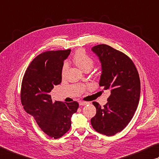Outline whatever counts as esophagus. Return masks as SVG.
<instances>
[{
	"label": "esophagus",
	"mask_w": 159,
	"mask_h": 159,
	"mask_svg": "<svg viewBox=\"0 0 159 159\" xmlns=\"http://www.w3.org/2000/svg\"><path fill=\"white\" fill-rule=\"evenodd\" d=\"M88 102H79V105L80 106H85L86 104H88Z\"/></svg>",
	"instance_id": "esophagus-1"
}]
</instances>
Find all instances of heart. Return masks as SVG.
<instances>
[{"instance_id": "b5f03b06", "label": "heart", "mask_w": 159, "mask_h": 159, "mask_svg": "<svg viewBox=\"0 0 159 159\" xmlns=\"http://www.w3.org/2000/svg\"><path fill=\"white\" fill-rule=\"evenodd\" d=\"M74 62L80 70L86 71L91 70L94 65V60L92 57L87 54L83 49L78 50L74 56ZM68 68V64L67 62L64 63L62 69V74H64Z\"/></svg>"}]
</instances>
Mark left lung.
Returning a JSON list of instances; mask_svg holds the SVG:
<instances>
[{"label": "left lung", "instance_id": "obj_1", "mask_svg": "<svg viewBox=\"0 0 159 159\" xmlns=\"http://www.w3.org/2000/svg\"><path fill=\"white\" fill-rule=\"evenodd\" d=\"M102 65L99 85L110 89L108 102L102 107L92 102L97 113L91 125L98 133L112 136L125 129L131 120L139 103V74L129 57L110 46L99 44L92 48Z\"/></svg>", "mask_w": 159, "mask_h": 159}]
</instances>
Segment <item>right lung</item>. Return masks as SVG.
Listing matches in <instances>:
<instances>
[{
  "label": "right lung",
  "instance_id": "add662e5",
  "mask_svg": "<svg viewBox=\"0 0 159 159\" xmlns=\"http://www.w3.org/2000/svg\"><path fill=\"white\" fill-rule=\"evenodd\" d=\"M71 49L49 51L39 54L28 66L23 78L21 100L25 112L31 115L43 131L55 139L71 127L72 115L77 111L76 102H52L51 91L62 81L64 60Z\"/></svg>",
  "mask_w": 159,
  "mask_h": 159
}]
</instances>
